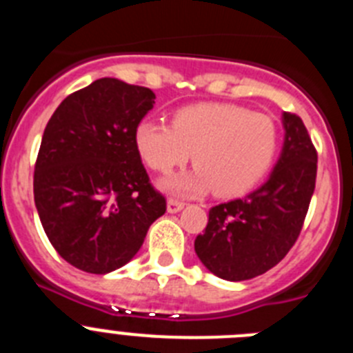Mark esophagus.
<instances>
[{
    "label": "esophagus",
    "instance_id": "34e87169",
    "mask_svg": "<svg viewBox=\"0 0 353 353\" xmlns=\"http://www.w3.org/2000/svg\"><path fill=\"white\" fill-rule=\"evenodd\" d=\"M182 208H183L182 201H179V199H174V198L168 199V212H170V214H176V212H180Z\"/></svg>",
    "mask_w": 353,
    "mask_h": 353
}]
</instances>
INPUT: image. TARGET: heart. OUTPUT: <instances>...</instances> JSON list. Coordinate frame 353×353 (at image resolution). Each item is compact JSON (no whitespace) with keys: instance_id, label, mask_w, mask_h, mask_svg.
Wrapping results in <instances>:
<instances>
[{"instance_id":"heart-1","label":"heart","mask_w":353,"mask_h":353,"mask_svg":"<svg viewBox=\"0 0 353 353\" xmlns=\"http://www.w3.org/2000/svg\"><path fill=\"white\" fill-rule=\"evenodd\" d=\"M277 141L269 117L235 104L187 105L173 114L171 125L143 120L134 132L139 157L157 173H171L194 154L196 170L162 182L166 191L183 196L251 191L272 166Z\"/></svg>"}]
</instances>
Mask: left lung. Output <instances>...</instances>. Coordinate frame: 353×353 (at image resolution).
I'll return each instance as SVG.
<instances>
[{"instance_id": "obj_1", "label": "left lung", "mask_w": 353, "mask_h": 353, "mask_svg": "<svg viewBox=\"0 0 353 353\" xmlns=\"http://www.w3.org/2000/svg\"><path fill=\"white\" fill-rule=\"evenodd\" d=\"M285 143L269 180L245 198L215 205L196 236L201 263L221 279L245 281L276 267L295 244L316 182V150L304 121L283 113Z\"/></svg>"}]
</instances>
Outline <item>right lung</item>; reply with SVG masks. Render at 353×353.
Segmentation results:
<instances>
[{"label":"right lung","instance_id":"1","mask_svg":"<svg viewBox=\"0 0 353 353\" xmlns=\"http://www.w3.org/2000/svg\"><path fill=\"white\" fill-rule=\"evenodd\" d=\"M154 99L145 86L102 77L68 95L43 130L35 207L52 248L76 269L108 274L129 263L166 212L134 143Z\"/></svg>","mask_w":353,"mask_h":353}]
</instances>
